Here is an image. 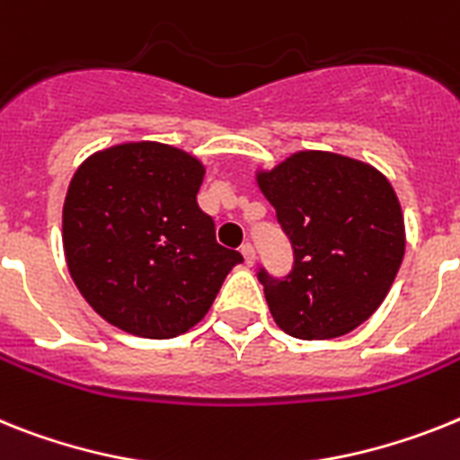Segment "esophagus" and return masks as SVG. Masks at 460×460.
Returning <instances> with one entry per match:
<instances>
[{
  "label": "esophagus",
  "mask_w": 460,
  "mask_h": 460,
  "mask_svg": "<svg viewBox=\"0 0 460 460\" xmlns=\"http://www.w3.org/2000/svg\"><path fill=\"white\" fill-rule=\"evenodd\" d=\"M241 254H243V260H245V264H248V266H252L254 260H257V254H254V248L250 245V243H245V245H243Z\"/></svg>",
  "instance_id": "obj_1"
}]
</instances>
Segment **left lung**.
<instances>
[{
    "label": "left lung",
    "instance_id": "1",
    "mask_svg": "<svg viewBox=\"0 0 460 460\" xmlns=\"http://www.w3.org/2000/svg\"><path fill=\"white\" fill-rule=\"evenodd\" d=\"M295 250L283 278L260 271L266 304L289 337L349 334L381 306L404 257L395 189L374 165L334 152H296L254 172Z\"/></svg>",
    "mask_w": 460,
    "mask_h": 460
}]
</instances>
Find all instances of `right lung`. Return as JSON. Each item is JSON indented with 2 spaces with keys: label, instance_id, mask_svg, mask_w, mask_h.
<instances>
[{
  "label": "right lung",
  "instance_id": "obj_1",
  "mask_svg": "<svg viewBox=\"0 0 460 460\" xmlns=\"http://www.w3.org/2000/svg\"><path fill=\"white\" fill-rule=\"evenodd\" d=\"M206 165L161 142H121L76 168L63 206V248L81 296L110 325L172 339L210 311L243 257L215 241L199 208Z\"/></svg>",
  "mask_w": 460,
  "mask_h": 460
}]
</instances>
